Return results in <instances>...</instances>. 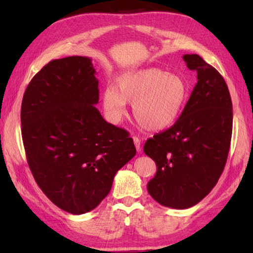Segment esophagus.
Masks as SVG:
<instances>
[{"mask_svg":"<svg viewBox=\"0 0 253 253\" xmlns=\"http://www.w3.org/2000/svg\"><path fill=\"white\" fill-rule=\"evenodd\" d=\"M132 140H134V144H135L137 152L139 153L140 151H142V148H140V144H142V142H140V139L137 136H132Z\"/></svg>","mask_w":253,"mask_h":253,"instance_id":"1","label":"esophagus"}]
</instances>
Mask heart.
I'll use <instances>...</instances> for the list:
<instances>
[{"label": "heart", "instance_id": "1", "mask_svg": "<svg viewBox=\"0 0 253 253\" xmlns=\"http://www.w3.org/2000/svg\"><path fill=\"white\" fill-rule=\"evenodd\" d=\"M188 99V84L182 76L160 68H143L122 75L115 88L102 92V107L109 121L118 124L126 116V102L140 126L160 131L177 121Z\"/></svg>", "mask_w": 253, "mask_h": 253}]
</instances>
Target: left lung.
I'll use <instances>...</instances> for the list:
<instances>
[{
  "label": "left lung",
  "instance_id": "obj_1",
  "mask_svg": "<svg viewBox=\"0 0 253 253\" xmlns=\"http://www.w3.org/2000/svg\"><path fill=\"white\" fill-rule=\"evenodd\" d=\"M198 74L191 97L174 125L147 139L144 152L156 163L149 195L164 207L198 204L219 181L232 136V101L225 81L199 54H184Z\"/></svg>",
  "mask_w": 253,
  "mask_h": 253
}]
</instances>
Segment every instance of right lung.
Returning <instances> with one entry per match:
<instances>
[{
	"mask_svg": "<svg viewBox=\"0 0 253 253\" xmlns=\"http://www.w3.org/2000/svg\"><path fill=\"white\" fill-rule=\"evenodd\" d=\"M96 70L88 57L52 60L30 81L21 106L29 168L53 204L71 214L97 208L136 154L123 128L102 118Z\"/></svg>",
	"mask_w": 253,
	"mask_h": 253,
	"instance_id": "add662e5",
	"label": "right lung"
}]
</instances>
